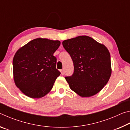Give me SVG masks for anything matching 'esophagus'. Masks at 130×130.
Returning a JSON list of instances; mask_svg holds the SVG:
<instances>
[{"instance_id":"obj_1","label":"esophagus","mask_w":130,"mask_h":130,"mask_svg":"<svg viewBox=\"0 0 130 130\" xmlns=\"http://www.w3.org/2000/svg\"><path fill=\"white\" fill-rule=\"evenodd\" d=\"M61 74H62V75H63V74H65V70L64 69H61Z\"/></svg>"}]
</instances>
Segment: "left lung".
I'll list each match as a JSON object with an SVG mask.
<instances>
[{
  "instance_id": "obj_1",
  "label": "left lung",
  "mask_w": 130,
  "mask_h": 130,
  "mask_svg": "<svg viewBox=\"0 0 130 130\" xmlns=\"http://www.w3.org/2000/svg\"><path fill=\"white\" fill-rule=\"evenodd\" d=\"M74 65L65 77L70 88L81 97H91L102 90L111 75V56L107 48L91 37L78 36L62 42Z\"/></svg>"
}]
</instances>
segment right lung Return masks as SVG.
Returning a JSON list of instances; mask_svg holds the SVG:
<instances>
[{"label":"right lung","instance_id":"1","mask_svg":"<svg viewBox=\"0 0 130 130\" xmlns=\"http://www.w3.org/2000/svg\"><path fill=\"white\" fill-rule=\"evenodd\" d=\"M60 41L37 38L16 52L13 58V74L16 86L31 98H40L51 91L61 73L56 69L54 53Z\"/></svg>","mask_w":130,"mask_h":130}]
</instances>
